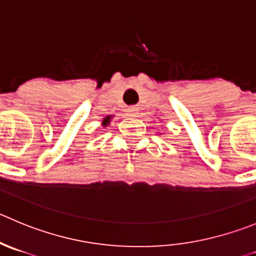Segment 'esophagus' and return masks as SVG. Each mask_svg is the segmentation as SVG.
Instances as JSON below:
<instances>
[{"instance_id": "1", "label": "esophagus", "mask_w": 256, "mask_h": 256, "mask_svg": "<svg viewBox=\"0 0 256 256\" xmlns=\"http://www.w3.org/2000/svg\"><path fill=\"white\" fill-rule=\"evenodd\" d=\"M126 112H128V114H130V116H134V114H137V109L136 108H130Z\"/></svg>"}]
</instances>
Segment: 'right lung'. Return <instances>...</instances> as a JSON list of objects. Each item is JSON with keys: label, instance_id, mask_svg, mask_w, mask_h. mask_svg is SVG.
<instances>
[{"label": "right lung", "instance_id": "right-lung-1", "mask_svg": "<svg viewBox=\"0 0 256 256\" xmlns=\"http://www.w3.org/2000/svg\"><path fill=\"white\" fill-rule=\"evenodd\" d=\"M103 123H104V126H108V123H109V116H108V118H106V119H104V122H103Z\"/></svg>", "mask_w": 256, "mask_h": 256}]
</instances>
